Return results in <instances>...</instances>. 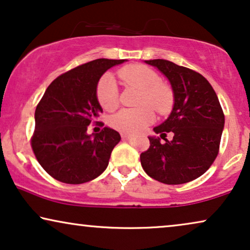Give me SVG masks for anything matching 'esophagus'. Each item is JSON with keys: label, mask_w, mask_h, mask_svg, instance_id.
<instances>
[{"label": "esophagus", "mask_w": 250, "mask_h": 250, "mask_svg": "<svg viewBox=\"0 0 250 250\" xmlns=\"http://www.w3.org/2000/svg\"><path fill=\"white\" fill-rule=\"evenodd\" d=\"M122 140H123V141H134V140H135V136H131V135H122Z\"/></svg>", "instance_id": "34e87169"}]
</instances>
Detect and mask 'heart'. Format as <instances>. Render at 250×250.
Listing matches in <instances>:
<instances>
[{"instance_id": "obj_1", "label": "heart", "mask_w": 250, "mask_h": 250, "mask_svg": "<svg viewBox=\"0 0 250 250\" xmlns=\"http://www.w3.org/2000/svg\"><path fill=\"white\" fill-rule=\"evenodd\" d=\"M123 84L141 91L138 108H125L113 116L112 125L116 130L128 135H136L144 130L154 120L153 108L158 114L170 112L174 104V92L153 69L144 64L125 65L118 71ZM97 99L106 110L115 109L119 105V91L112 75L100 78L96 88Z\"/></svg>"}]
</instances>
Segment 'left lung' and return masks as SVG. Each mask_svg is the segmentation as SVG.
Masks as SVG:
<instances>
[{
  "label": "left lung",
  "instance_id": "obj_1",
  "mask_svg": "<svg viewBox=\"0 0 250 250\" xmlns=\"http://www.w3.org/2000/svg\"><path fill=\"white\" fill-rule=\"evenodd\" d=\"M166 76L174 92L168 119L153 129L150 147L141 153L145 173L166 185H181L204 174L219 152L225 116L211 84L191 69L167 60L145 61ZM173 132V140L165 139Z\"/></svg>",
  "mask_w": 250,
  "mask_h": 250
}]
</instances>
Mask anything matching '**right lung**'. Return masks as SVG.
<instances>
[{
	"label": "right lung",
	"instance_id": "obj_1",
	"mask_svg": "<svg viewBox=\"0 0 250 250\" xmlns=\"http://www.w3.org/2000/svg\"><path fill=\"white\" fill-rule=\"evenodd\" d=\"M123 62L98 59L78 65L55 78L38 104L31 146L41 167L58 181L81 185L108 166L121 136L108 127L94 135L86 131L103 113L96 94L98 82L106 70Z\"/></svg>",
	"mask_w": 250,
	"mask_h": 250
}]
</instances>
